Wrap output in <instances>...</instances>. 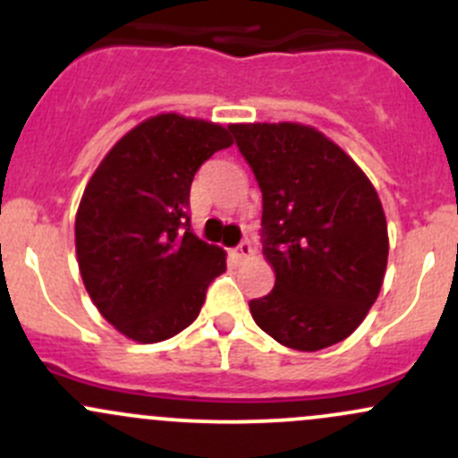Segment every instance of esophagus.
I'll return each instance as SVG.
<instances>
[{"instance_id": "esophagus-1", "label": "esophagus", "mask_w": 458, "mask_h": 458, "mask_svg": "<svg viewBox=\"0 0 458 458\" xmlns=\"http://www.w3.org/2000/svg\"><path fill=\"white\" fill-rule=\"evenodd\" d=\"M252 255H255V250H252L250 242H242L237 248H234V257L242 259V261H243V259H250Z\"/></svg>"}]
</instances>
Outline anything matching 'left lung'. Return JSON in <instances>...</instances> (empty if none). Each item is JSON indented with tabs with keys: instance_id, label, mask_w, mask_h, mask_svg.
I'll use <instances>...</instances> for the list:
<instances>
[{
	"instance_id": "1",
	"label": "left lung",
	"mask_w": 458,
	"mask_h": 458,
	"mask_svg": "<svg viewBox=\"0 0 458 458\" xmlns=\"http://www.w3.org/2000/svg\"><path fill=\"white\" fill-rule=\"evenodd\" d=\"M263 195L275 288L252 318L281 345L317 352L348 339L381 293L387 221L352 157L303 123H230Z\"/></svg>"
}]
</instances>
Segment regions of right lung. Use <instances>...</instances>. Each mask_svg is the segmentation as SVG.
I'll return each mask as SVG.
<instances>
[{
  "label": "right lung",
  "instance_id": "obj_1",
  "mask_svg": "<svg viewBox=\"0 0 458 458\" xmlns=\"http://www.w3.org/2000/svg\"><path fill=\"white\" fill-rule=\"evenodd\" d=\"M228 128L161 113L128 131L101 159L81 195L75 248L101 317L137 344H159L191 326L225 252L191 230L195 173Z\"/></svg>",
  "mask_w": 458,
  "mask_h": 458
}]
</instances>
